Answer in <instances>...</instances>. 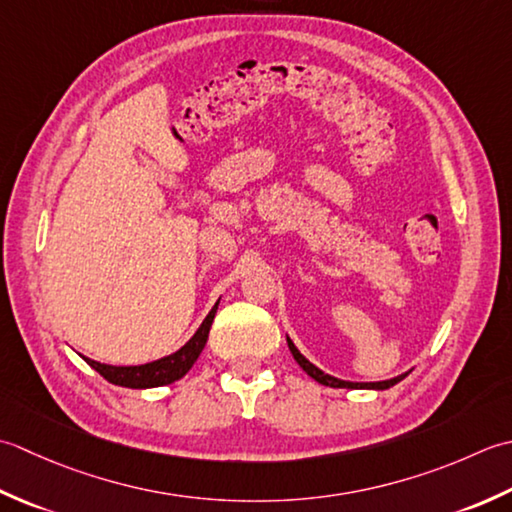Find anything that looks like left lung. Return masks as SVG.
Returning <instances> with one entry per match:
<instances>
[{
  "label": "left lung",
  "mask_w": 512,
  "mask_h": 512,
  "mask_svg": "<svg viewBox=\"0 0 512 512\" xmlns=\"http://www.w3.org/2000/svg\"><path fill=\"white\" fill-rule=\"evenodd\" d=\"M287 344H289V351L291 356H294V360L300 364L302 371H305L309 378H314L316 382L325 384V387H333V389H375V391H384V389H391L393 384H398L400 380L406 378V373L402 375H395V378L391 380H382V382H349V380H340V378H333V375L320 371L316 364H311L302 353L296 349V344L291 342V338L287 336Z\"/></svg>",
  "instance_id": "obj_1"
}]
</instances>
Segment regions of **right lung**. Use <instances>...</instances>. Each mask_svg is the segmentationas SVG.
Wrapping results in <instances>:
<instances>
[{"mask_svg": "<svg viewBox=\"0 0 512 512\" xmlns=\"http://www.w3.org/2000/svg\"><path fill=\"white\" fill-rule=\"evenodd\" d=\"M218 302L212 307L210 314L205 316L201 322V327L196 329L194 336L187 340L179 351L170 353V356L159 358L154 362H145V364H134V367H114V364H103L97 360L83 358L92 369L101 373L108 382L117 384V387H128V389H154V387H165V384H172L176 380H181L183 375L194 367V362L201 356V351L205 349L207 336H210L212 322L216 316Z\"/></svg>", "mask_w": 512, "mask_h": 512, "instance_id": "add662e5", "label": "right lung"}]
</instances>
